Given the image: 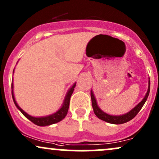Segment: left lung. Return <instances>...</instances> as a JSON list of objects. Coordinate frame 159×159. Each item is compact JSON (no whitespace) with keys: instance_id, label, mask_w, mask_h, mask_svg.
<instances>
[{"instance_id":"1","label":"left lung","mask_w":159,"mask_h":159,"mask_svg":"<svg viewBox=\"0 0 159 159\" xmlns=\"http://www.w3.org/2000/svg\"><path fill=\"white\" fill-rule=\"evenodd\" d=\"M149 90H150V81H149V86H148V90H147V93H146L144 98L142 99V101L140 103H138L134 108L132 109L130 111L126 113V114H124L123 115H119V116H114V115H110L107 113L104 112L103 111H102L99 108V107L98 106L97 102H96V98L93 93V91H90V96H91V100H92V106L93 108L94 114H96V116L98 118H99L100 120H103V121L107 122V123H112V124H123L127 122L130 121L131 120H132L137 114H138V112L140 111V109L142 108V107L143 106L144 103L147 101V98H148L149 94Z\"/></svg>"}]
</instances>
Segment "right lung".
Instances as JSON below:
<instances>
[{
	"mask_svg": "<svg viewBox=\"0 0 159 159\" xmlns=\"http://www.w3.org/2000/svg\"><path fill=\"white\" fill-rule=\"evenodd\" d=\"M76 83H75L72 86L70 89H69L68 92H67L66 95V97L64 98V101H63L62 107L59 109L57 112L54 113V114L48 115L46 116H40V117H35V116H32L28 114H27L26 112H25L18 105L17 102H16L15 99V96H14V93H13V84L12 83V99H13L14 103H15L16 106L17 107V108L22 113V114L25 117H27V119L34 123L36 125H39V126H46V125H50L52 124L57 123L58 122L61 121L62 120L64 119L65 116H66L67 112H68L69 107V102H70V98L72 96V93L74 91V88L75 87Z\"/></svg>",
	"mask_w": 159,
	"mask_h": 159,
	"instance_id": "1",
	"label": "right lung"
}]
</instances>
